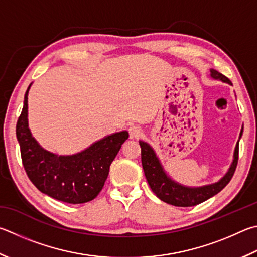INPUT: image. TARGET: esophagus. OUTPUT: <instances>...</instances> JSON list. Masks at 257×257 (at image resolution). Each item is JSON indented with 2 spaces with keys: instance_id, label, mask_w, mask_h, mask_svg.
<instances>
[{
  "instance_id": "34e87169",
  "label": "esophagus",
  "mask_w": 257,
  "mask_h": 257,
  "mask_svg": "<svg viewBox=\"0 0 257 257\" xmlns=\"http://www.w3.org/2000/svg\"><path fill=\"white\" fill-rule=\"evenodd\" d=\"M142 134H143V130L141 127H138V125H133V127L129 128L130 138H138L142 136Z\"/></svg>"
}]
</instances>
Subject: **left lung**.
Wrapping results in <instances>:
<instances>
[{"mask_svg": "<svg viewBox=\"0 0 257 257\" xmlns=\"http://www.w3.org/2000/svg\"><path fill=\"white\" fill-rule=\"evenodd\" d=\"M210 72H211V77H213L214 80H220L222 82L231 84L229 78L222 75L221 73L214 71V69H211ZM241 135L242 128L240 130L239 138L241 137ZM238 143L236 145L234 160H232L229 170H228L226 175L220 181H218L217 183L213 184L200 186V188H189V186L176 183L170 176H167L160 160L156 156L155 152L153 151V148L147 143L141 141L139 145H141L142 148V164L145 176H146V180L153 192L162 201L175 207L197 206V204L204 202L206 200L220 192L230 182L231 177L236 171L237 163H238Z\"/></svg>", "mask_w": 257, "mask_h": 257, "instance_id": "8db88e82", "label": "left lung"}]
</instances>
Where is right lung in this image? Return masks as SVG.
Segmentation results:
<instances>
[{"label":"right lung","mask_w":257,"mask_h":257,"mask_svg":"<svg viewBox=\"0 0 257 257\" xmlns=\"http://www.w3.org/2000/svg\"><path fill=\"white\" fill-rule=\"evenodd\" d=\"M30 86L31 84L25 94L22 112L17 122V138L28 177L40 192L59 201L72 204L91 201L101 192L111 163L129 134H112L74 155L59 156L46 151L32 137L28 127Z\"/></svg>","instance_id":"right-lung-1"}]
</instances>
